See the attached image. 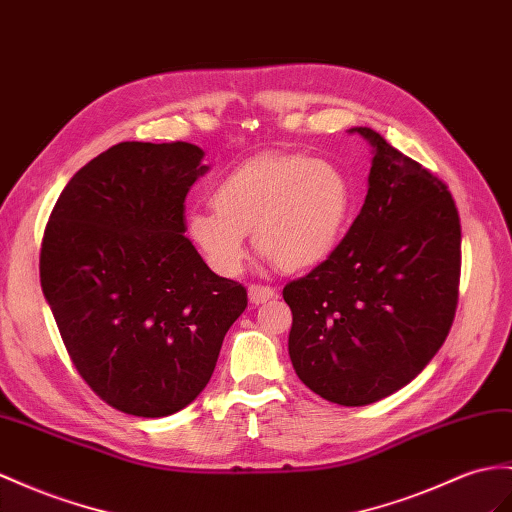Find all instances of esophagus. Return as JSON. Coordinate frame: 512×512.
<instances>
[{
    "label": "esophagus",
    "instance_id": "34e87169",
    "mask_svg": "<svg viewBox=\"0 0 512 512\" xmlns=\"http://www.w3.org/2000/svg\"><path fill=\"white\" fill-rule=\"evenodd\" d=\"M274 296V290L270 285H251L248 287V300H251L253 305H264L268 303V300H272Z\"/></svg>",
    "mask_w": 512,
    "mask_h": 512
}]
</instances>
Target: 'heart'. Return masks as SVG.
<instances>
[{
  "label": "heart",
  "instance_id": "1",
  "mask_svg": "<svg viewBox=\"0 0 512 512\" xmlns=\"http://www.w3.org/2000/svg\"><path fill=\"white\" fill-rule=\"evenodd\" d=\"M214 209H192L186 233L209 270L238 277L248 257L246 233L281 270L318 266L342 242L352 188L344 170L307 155L261 157L222 179Z\"/></svg>",
  "mask_w": 512,
  "mask_h": 512
}]
</instances>
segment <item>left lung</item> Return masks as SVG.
<instances>
[{"label": "left lung", "mask_w": 512, "mask_h": 512, "mask_svg": "<svg viewBox=\"0 0 512 512\" xmlns=\"http://www.w3.org/2000/svg\"><path fill=\"white\" fill-rule=\"evenodd\" d=\"M368 196L335 251L283 287L290 359L324 400L365 406L409 385L450 333L461 220L441 179L370 127Z\"/></svg>", "instance_id": "1"}]
</instances>
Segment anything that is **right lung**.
<instances>
[{
	"label": "right lung",
	"instance_id": "obj_1",
	"mask_svg": "<svg viewBox=\"0 0 512 512\" xmlns=\"http://www.w3.org/2000/svg\"><path fill=\"white\" fill-rule=\"evenodd\" d=\"M203 155L190 142L114 144L77 170L45 227L41 287L62 342L90 389L127 415L188 406L248 305L183 235Z\"/></svg>",
	"mask_w": 512,
	"mask_h": 512
}]
</instances>
